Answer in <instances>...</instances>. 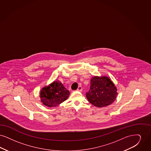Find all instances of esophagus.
Returning <instances> with one entry per match:
<instances>
[{
  "label": "esophagus",
  "mask_w": 151,
  "mask_h": 151,
  "mask_svg": "<svg viewBox=\"0 0 151 151\" xmlns=\"http://www.w3.org/2000/svg\"><path fill=\"white\" fill-rule=\"evenodd\" d=\"M77 91H80V92L82 91V87L81 86H79L78 87Z\"/></svg>",
  "instance_id": "esophagus-1"
}]
</instances>
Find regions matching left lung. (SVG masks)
I'll list each match as a JSON object with an SVG mask.
<instances>
[{"mask_svg":"<svg viewBox=\"0 0 151 151\" xmlns=\"http://www.w3.org/2000/svg\"><path fill=\"white\" fill-rule=\"evenodd\" d=\"M117 91V87L109 77L94 76L91 79L90 90L86 95L92 105L102 108L114 101L118 94Z\"/></svg>","mask_w":151,"mask_h":151,"instance_id":"left-lung-1","label":"left lung"}]
</instances>
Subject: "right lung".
<instances>
[{"instance_id": "right-lung-1", "label": "right lung", "mask_w": 151, "mask_h": 151, "mask_svg": "<svg viewBox=\"0 0 151 151\" xmlns=\"http://www.w3.org/2000/svg\"><path fill=\"white\" fill-rule=\"evenodd\" d=\"M69 91L60 81L43 87L40 92V101L46 106L56 107L68 98Z\"/></svg>"}]
</instances>
